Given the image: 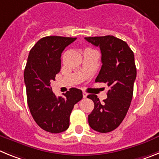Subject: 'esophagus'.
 Here are the masks:
<instances>
[{
  "mask_svg": "<svg viewBox=\"0 0 159 159\" xmlns=\"http://www.w3.org/2000/svg\"><path fill=\"white\" fill-rule=\"evenodd\" d=\"M87 96H88V94H87L86 92H83V97H84V98H86Z\"/></svg>",
  "mask_w": 159,
  "mask_h": 159,
  "instance_id": "1",
  "label": "esophagus"
}]
</instances>
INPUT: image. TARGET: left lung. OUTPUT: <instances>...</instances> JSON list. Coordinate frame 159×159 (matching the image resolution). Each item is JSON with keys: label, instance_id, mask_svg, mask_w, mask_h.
<instances>
[{"label": "left lung", "instance_id": "obj_1", "mask_svg": "<svg viewBox=\"0 0 159 159\" xmlns=\"http://www.w3.org/2000/svg\"><path fill=\"white\" fill-rule=\"evenodd\" d=\"M85 40L99 47L102 54V67L95 82L105 83L109 87L103 103L97 95H88L95 105L88 116V123L93 130L107 133L119 127L130 107L137 74L134 52L126 42L113 36Z\"/></svg>", "mask_w": 159, "mask_h": 159}]
</instances>
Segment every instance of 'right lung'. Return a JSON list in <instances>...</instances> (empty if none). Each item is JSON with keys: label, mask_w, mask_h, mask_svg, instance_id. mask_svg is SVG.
<instances>
[{"label": "right lung", "mask_w": 159, "mask_h": 159, "mask_svg": "<svg viewBox=\"0 0 159 159\" xmlns=\"http://www.w3.org/2000/svg\"><path fill=\"white\" fill-rule=\"evenodd\" d=\"M76 38L45 36L30 50L24 79L31 115L40 128L50 133H60L69 127L74 105L81 100V90L71 88L64 96L57 97L51 83L60 71L61 54Z\"/></svg>", "instance_id": "add662e5"}]
</instances>
